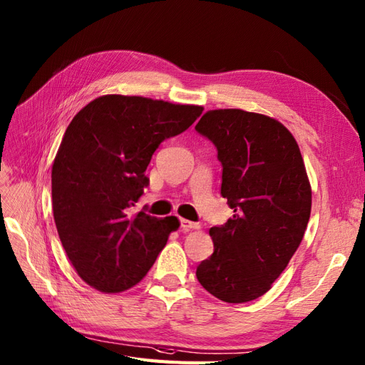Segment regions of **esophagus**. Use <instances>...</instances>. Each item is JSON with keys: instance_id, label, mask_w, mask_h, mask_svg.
Masks as SVG:
<instances>
[{"instance_id": "obj_1", "label": "esophagus", "mask_w": 365, "mask_h": 365, "mask_svg": "<svg viewBox=\"0 0 365 365\" xmlns=\"http://www.w3.org/2000/svg\"><path fill=\"white\" fill-rule=\"evenodd\" d=\"M180 225L182 230H190V229H200L198 223H193V221H189L185 218H180Z\"/></svg>"}]
</instances>
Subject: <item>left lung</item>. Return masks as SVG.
<instances>
[{
    "label": "left lung",
    "instance_id": "8db88e82",
    "mask_svg": "<svg viewBox=\"0 0 365 365\" xmlns=\"http://www.w3.org/2000/svg\"><path fill=\"white\" fill-rule=\"evenodd\" d=\"M217 148L221 197L234 217L213 226L202 288L229 304L263 296L304 238L311 187L296 139L280 122L243 110L207 111L195 127Z\"/></svg>",
    "mask_w": 365,
    "mask_h": 365
}]
</instances>
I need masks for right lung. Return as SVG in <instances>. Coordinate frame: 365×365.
Instances as JSON below:
<instances>
[{"label":"right lung","instance_id":"add662e5","mask_svg":"<svg viewBox=\"0 0 365 365\" xmlns=\"http://www.w3.org/2000/svg\"><path fill=\"white\" fill-rule=\"evenodd\" d=\"M202 113L138 96H102L68 125L52 165V209L69 262L88 285L120 292L145 277L176 217L131 213L150 184L145 170L161 142Z\"/></svg>","mask_w":365,"mask_h":365}]
</instances>
